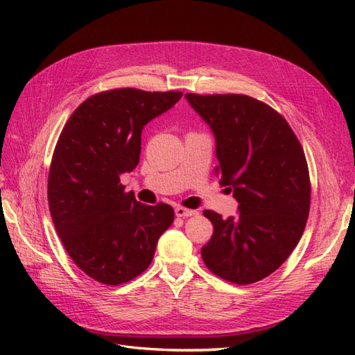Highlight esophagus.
<instances>
[{
	"label": "esophagus",
	"instance_id": "34e87169",
	"mask_svg": "<svg viewBox=\"0 0 355 355\" xmlns=\"http://www.w3.org/2000/svg\"><path fill=\"white\" fill-rule=\"evenodd\" d=\"M195 214H197V212H195V210H192V209H186V207H182V206L175 207V215L180 216V218H187V216H192Z\"/></svg>",
	"mask_w": 355,
	"mask_h": 355
}]
</instances>
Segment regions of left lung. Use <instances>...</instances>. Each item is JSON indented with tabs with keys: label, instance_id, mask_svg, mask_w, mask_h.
Listing matches in <instances>:
<instances>
[{
	"label": "left lung",
	"instance_id": "obj_1",
	"mask_svg": "<svg viewBox=\"0 0 355 355\" xmlns=\"http://www.w3.org/2000/svg\"><path fill=\"white\" fill-rule=\"evenodd\" d=\"M184 97L212 130L215 173L239 205L225 220L205 210L214 235L201 248L202 261L229 282H258L282 266L305 230L311 186L304 149L286 120L253 97Z\"/></svg>",
	"mask_w": 355,
	"mask_h": 355
}]
</instances>
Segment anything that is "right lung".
I'll use <instances>...</instances> for the list:
<instances>
[{"mask_svg":"<svg viewBox=\"0 0 355 355\" xmlns=\"http://www.w3.org/2000/svg\"><path fill=\"white\" fill-rule=\"evenodd\" d=\"M182 92L117 88L82 102L59 135L49 172L53 224L74 263L107 285L125 284L154 258L173 209L141 205L120 175L140 160L141 130Z\"/></svg>","mask_w":355,"mask_h":355,"instance_id":"obj_1","label":"right lung"}]
</instances>
